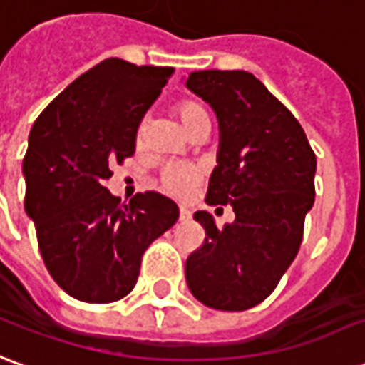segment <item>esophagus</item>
Wrapping results in <instances>:
<instances>
[{"label":"esophagus","mask_w":365,"mask_h":365,"mask_svg":"<svg viewBox=\"0 0 365 365\" xmlns=\"http://www.w3.org/2000/svg\"><path fill=\"white\" fill-rule=\"evenodd\" d=\"M178 218H180V222H187V220H190V212H188L187 208H180V214H178Z\"/></svg>","instance_id":"34e87169"}]
</instances>
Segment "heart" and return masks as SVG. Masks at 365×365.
Masks as SVG:
<instances>
[{
  "label": "heart",
  "mask_w": 365,
  "mask_h": 365,
  "mask_svg": "<svg viewBox=\"0 0 365 365\" xmlns=\"http://www.w3.org/2000/svg\"><path fill=\"white\" fill-rule=\"evenodd\" d=\"M177 113L180 121H182V125L190 131V133H195L196 129L200 128L202 123L208 121V113L204 110L202 106L198 104V102H180L177 106ZM143 131H145V125H141L139 128V139L143 137ZM163 187L165 190L173 196H178V198H185L188 196L196 187H198V182H200V178H202V170L200 167H196V165H190V163H170L167 165L165 169H163Z\"/></svg>",
  "instance_id": "obj_1"
}]
</instances>
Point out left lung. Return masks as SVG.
Masks as SVG:
<instances>
[{
	"instance_id": "8db88e82",
	"label": "left lung",
	"mask_w": 365,
	"mask_h": 365,
	"mask_svg": "<svg viewBox=\"0 0 365 365\" xmlns=\"http://www.w3.org/2000/svg\"><path fill=\"white\" fill-rule=\"evenodd\" d=\"M187 88L218 118L206 202L236 214L222 230L208 212L195 214L206 240L188 255V289L210 309L245 311L273 293L297 257L317 157L293 113L250 72H190Z\"/></svg>"
}]
</instances>
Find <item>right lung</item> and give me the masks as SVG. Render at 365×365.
<instances>
[{
  "instance_id": "1",
  "label": "right lung",
  "mask_w": 365,
  "mask_h": 365,
  "mask_svg": "<svg viewBox=\"0 0 365 365\" xmlns=\"http://www.w3.org/2000/svg\"><path fill=\"white\" fill-rule=\"evenodd\" d=\"M175 68L106 58L64 88L29 133L25 212L51 277L84 302H113L135 287L141 257L178 220L159 192L121 204L106 188L112 165L135 153L137 128Z\"/></svg>"
}]
</instances>
